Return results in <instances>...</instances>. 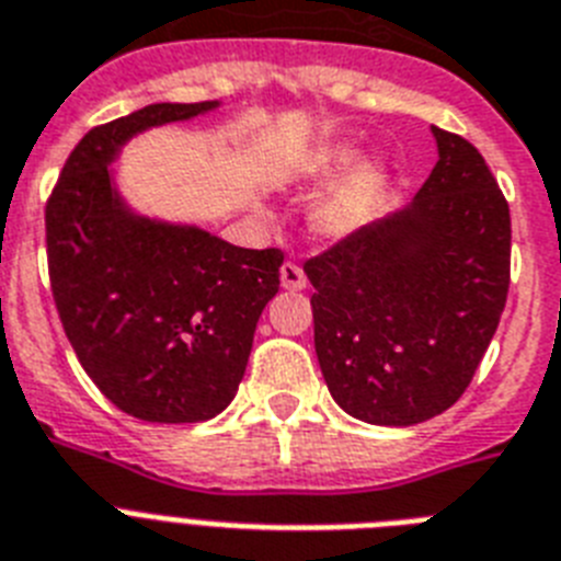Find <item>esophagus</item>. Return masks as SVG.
Wrapping results in <instances>:
<instances>
[{
	"mask_svg": "<svg viewBox=\"0 0 561 561\" xmlns=\"http://www.w3.org/2000/svg\"><path fill=\"white\" fill-rule=\"evenodd\" d=\"M279 276H282V288H288V290H302L305 285H308V276H305V271L296 265V262H285Z\"/></svg>",
	"mask_w": 561,
	"mask_h": 561,
	"instance_id": "obj_1",
	"label": "esophagus"
}]
</instances>
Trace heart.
I'll list each match as a JSON object with an SVG mask.
<instances>
[{"mask_svg":"<svg viewBox=\"0 0 561 561\" xmlns=\"http://www.w3.org/2000/svg\"><path fill=\"white\" fill-rule=\"evenodd\" d=\"M308 182H324L317 199L310 202L308 225L319 239L345 242L368 228L388 193V168L382 159H359V148L333 145L299 164Z\"/></svg>","mask_w":561,"mask_h":561,"instance_id":"obj_1","label":"heart"}]
</instances>
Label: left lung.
I'll use <instances>...</instances> for the list:
<instances>
[{
  "label": "left lung",
  "mask_w": 561,
  "mask_h": 561,
  "mask_svg": "<svg viewBox=\"0 0 561 561\" xmlns=\"http://www.w3.org/2000/svg\"><path fill=\"white\" fill-rule=\"evenodd\" d=\"M439 159L408 208L305 262L313 345L353 419L408 427L477 374L511 285V210L468 139L431 128Z\"/></svg>",
  "instance_id": "left-lung-1"
}]
</instances>
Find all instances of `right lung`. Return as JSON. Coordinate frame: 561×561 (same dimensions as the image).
Returning <instances> with one entry per match:
<instances>
[{"mask_svg":"<svg viewBox=\"0 0 561 561\" xmlns=\"http://www.w3.org/2000/svg\"><path fill=\"white\" fill-rule=\"evenodd\" d=\"M219 102H159L88 130L45 208L54 302L84 374L119 411L185 425L237 397L253 331L279 294L282 251L136 214L111 164L142 130Z\"/></svg>","mask_w":561,"mask_h":561,"instance_id":"add662e5","label":"right lung"}]
</instances>
